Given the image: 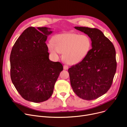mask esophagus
<instances>
[{
	"instance_id": "1",
	"label": "esophagus",
	"mask_w": 127,
	"mask_h": 127,
	"mask_svg": "<svg viewBox=\"0 0 127 127\" xmlns=\"http://www.w3.org/2000/svg\"><path fill=\"white\" fill-rule=\"evenodd\" d=\"M68 69H69V67L68 65H64V70H68Z\"/></svg>"
}]
</instances>
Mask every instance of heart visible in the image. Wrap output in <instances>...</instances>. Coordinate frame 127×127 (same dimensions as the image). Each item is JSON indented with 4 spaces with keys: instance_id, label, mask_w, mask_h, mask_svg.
<instances>
[{
    "instance_id": "obj_1",
    "label": "heart",
    "mask_w": 127,
    "mask_h": 127,
    "mask_svg": "<svg viewBox=\"0 0 127 127\" xmlns=\"http://www.w3.org/2000/svg\"><path fill=\"white\" fill-rule=\"evenodd\" d=\"M53 41L47 46L51 54L58 57L63 53L64 61L70 64L80 63L87 57L91 47V40L86 35L76 33H64L54 37Z\"/></svg>"
}]
</instances>
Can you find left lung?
<instances>
[{
  "mask_svg": "<svg viewBox=\"0 0 127 127\" xmlns=\"http://www.w3.org/2000/svg\"><path fill=\"white\" fill-rule=\"evenodd\" d=\"M90 37L92 49L84 60L68 70L74 92L91 100L109 90L116 70V52L113 43L96 28L75 27Z\"/></svg>",
  "mask_w": 127,
  "mask_h": 127,
  "instance_id": "1",
  "label": "left lung"
}]
</instances>
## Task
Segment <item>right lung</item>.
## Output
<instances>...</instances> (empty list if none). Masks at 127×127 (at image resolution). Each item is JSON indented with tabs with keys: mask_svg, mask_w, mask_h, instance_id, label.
Wrapping results in <instances>:
<instances>
[{
	"mask_svg": "<svg viewBox=\"0 0 127 127\" xmlns=\"http://www.w3.org/2000/svg\"><path fill=\"white\" fill-rule=\"evenodd\" d=\"M47 27H29L22 32L13 46L10 55L11 78L22 98L41 102L48 100L63 70L59 62L49 58L46 43L52 33Z\"/></svg>",
	"mask_w": 127,
	"mask_h": 127,
	"instance_id": "obj_1",
	"label": "right lung"
}]
</instances>
